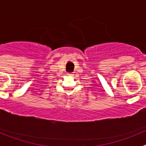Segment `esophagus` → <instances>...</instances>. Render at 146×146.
I'll list each match as a JSON object with an SVG mask.
<instances>
[{"label": "esophagus", "instance_id": "1", "mask_svg": "<svg viewBox=\"0 0 146 146\" xmlns=\"http://www.w3.org/2000/svg\"><path fill=\"white\" fill-rule=\"evenodd\" d=\"M67 75H68V76H72V75H73V74H72V73H67Z\"/></svg>", "mask_w": 146, "mask_h": 146}]
</instances>
